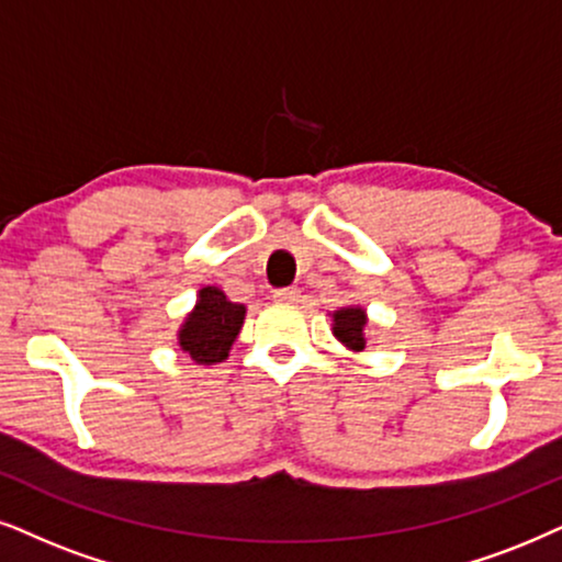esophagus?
<instances>
[{"label":"esophagus","mask_w":562,"mask_h":562,"mask_svg":"<svg viewBox=\"0 0 562 562\" xmlns=\"http://www.w3.org/2000/svg\"><path fill=\"white\" fill-rule=\"evenodd\" d=\"M297 295H301V290H297V288H280V290H274V301L290 303V301H297Z\"/></svg>","instance_id":"1"}]
</instances>
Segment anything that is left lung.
Wrapping results in <instances>:
<instances>
[{
    "instance_id": "obj_1",
    "label": "left lung",
    "mask_w": 562,
    "mask_h": 562,
    "mask_svg": "<svg viewBox=\"0 0 562 562\" xmlns=\"http://www.w3.org/2000/svg\"><path fill=\"white\" fill-rule=\"evenodd\" d=\"M363 326H366V311L363 308H342L334 314V337L339 342L350 347V350H363Z\"/></svg>"
}]
</instances>
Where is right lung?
I'll return each instance as SVG.
<instances>
[{"instance_id": "right-lung-1", "label": "right lung", "mask_w": 562, "mask_h": 562, "mask_svg": "<svg viewBox=\"0 0 562 562\" xmlns=\"http://www.w3.org/2000/svg\"><path fill=\"white\" fill-rule=\"evenodd\" d=\"M246 308L228 301V295L217 288H204L199 293L194 314L187 318L179 334L181 347L196 363H220L228 358L231 345L236 342Z\"/></svg>"}]
</instances>
